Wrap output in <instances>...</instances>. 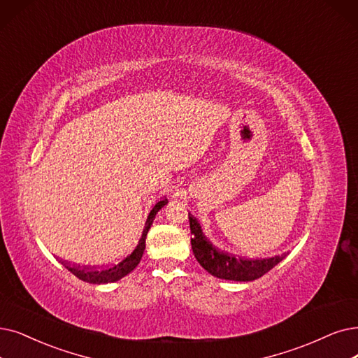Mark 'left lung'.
Segmentation results:
<instances>
[{"instance_id": "1", "label": "left lung", "mask_w": 358, "mask_h": 358, "mask_svg": "<svg viewBox=\"0 0 358 358\" xmlns=\"http://www.w3.org/2000/svg\"><path fill=\"white\" fill-rule=\"evenodd\" d=\"M191 226V245L196 262L201 264L210 275L219 279L235 282H251L266 275L268 270L280 263L287 254L270 257V259H242L234 254H227L213 247L211 242L204 236L198 220L189 214Z\"/></svg>"}]
</instances>
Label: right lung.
<instances>
[{"mask_svg": "<svg viewBox=\"0 0 358 358\" xmlns=\"http://www.w3.org/2000/svg\"><path fill=\"white\" fill-rule=\"evenodd\" d=\"M169 201L164 198L162 201L157 203L152 210L150 211L145 226H144V231H142V235L138 241L136 247L134 248L132 252L123 255L122 259H117L114 263L107 264V266H101V267H90V266H70L66 262H63L64 267L71 271L76 278H79L83 282H88V283H95V285H101V283H110V282H117L122 278H124L126 275H129L131 271L139 264L141 259H142V254H144L145 250V239H147V234L150 231V227L155 219V214L159 213Z\"/></svg>", "mask_w": 358, "mask_h": 358, "instance_id": "obj_1", "label": "right lung"}]
</instances>
